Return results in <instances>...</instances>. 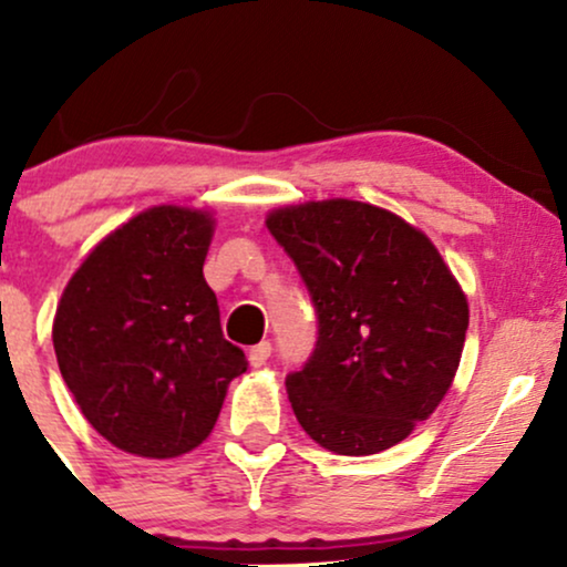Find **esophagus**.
I'll return each mask as SVG.
<instances>
[{
    "label": "esophagus",
    "instance_id": "esophagus-1",
    "mask_svg": "<svg viewBox=\"0 0 567 567\" xmlns=\"http://www.w3.org/2000/svg\"><path fill=\"white\" fill-rule=\"evenodd\" d=\"M269 357H271V343L269 341L256 343V347H250V351H247V360H250L252 368L266 365V360H269Z\"/></svg>",
    "mask_w": 567,
    "mask_h": 567
}]
</instances>
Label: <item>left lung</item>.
<instances>
[{"mask_svg": "<svg viewBox=\"0 0 567 567\" xmlns=\"http://www.w3.org/2000/svg\"><path fill=\"white\" fill-rule=\"evenodd\" d=\"M317 311V343L285 379L292 413L338 455L396 445L451 389L470 306L437 247L394 213L354 199L266 218Z\"/></svg>", "mask_w": 567, "mask_h": 567, "instance_id": "1", "label": "left lung"}]
</instances>
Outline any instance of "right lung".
Here are the masks:
<instances>
[{"label": "right lung", "instance_id": "right-lung-1", "mask_svg": "<svg viewBox=\"0 0 567 567\" xmlns=\"http://www.w3.org/2000/svg\"><path fill=\"white\" fill-rule=\"evenodd\" d=\"M210 239V213L148 207L109 234L63 290L58 368L84 419L120 451H194L247 370L202 275Z\"/></svg>", "mask_w": 567, "mask_h": 567}]
</instances>
